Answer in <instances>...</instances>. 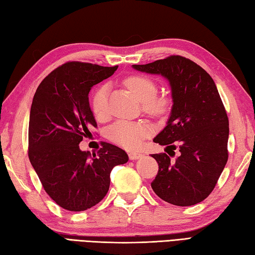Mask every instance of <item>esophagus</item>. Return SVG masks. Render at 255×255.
<instances>
[{
	"label": "esophagus",
	"instance_id": "34e87169",
	"mask_svg": "<svg viewBox=\"0 0 255 255\" xmlns=\"http://www.w3.org/2000/svg\"><path fill=\"white\" fill-rule=\"evenodd\" d=\"M143 154L140 152H130L129 153V159H130V160H137V159L141 158Z\"/></svg>",
	"mask_w": 255,
	"mask_h": 255
}]
</instances>
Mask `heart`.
Wrapping results in <instances>:
<instances>
[{"label":"heart","mask_w":255,"mask_h":255,"mask_svg":"<svg viewBox=\"0 0 255 255\" xmlns=\"http://www.w3.org/2000/svg\"><path fill=\"white\" fill-rule=\"evenodd\" d=\"M124 84L130 89L143 109L148 113L160 115L166 112L168 102L161 96H156L157 84L151 77L146 75H131L125 78ZM107 86H99L92 98V108L97 117H104L107 114ZM149 127L140 123L118 121L108 129V137L115 143L126 149H137L149 136Z\"/></svg>","instance_id":"b5f03b06"}]
</instances>
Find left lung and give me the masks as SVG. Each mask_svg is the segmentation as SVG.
I'll return each instance as SVG.
<instances>
[{
	"mask_svg": "<svg viewBox=\"0 0 255 255\" xmlns=\"http://www.w3.org/2000/svg\"><path fill=\"white\" fill-rule=\"evenodd\" d=\"M132 67L162 75L171 86V116L153 139L167 146V153L151 156L159 166L152 190L179 207L203 201L216 187L229 157V119L216 84L201 66L180 55ZM177 147L178 157L171 159Z\"/></svg>",
	"mask_w": 255,
	"mask_h": 255,
	"instance_id": "left-lung-1",
	"label": "left lung"
}]
</instances>
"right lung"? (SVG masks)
Wrapping results in <instances>:
<instances>
[{
    "label": "right lung",
    "mask_w": 255,
    "mask_h": 255,
    "mask_svg": "<svg viewBox=\"0 0 255 255\" xmlns=\"http://www.w3.org/2000/svg\"><path fill=\"white\" fill-rule=\"evenodd\" d=\"M118 66L67 62L45 77L35 92L28 124V158L44 190L59 207L84 211L106 196L114 167L128 154L102 141L97 153L82 151L79 142L97 127L89 106L91 88ZM92 134V133H91Z\"/></svg>",
    "instance_id": "add662e5"
}]
</instances>
